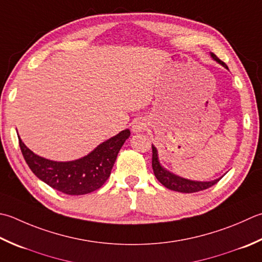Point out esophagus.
<instances>
[{
  "instance_id": "esophagus-1",
  "label": "esophagus",
  "mask_w": 262,
  "mask_h": 262,
  "mask_svg": "<svg viewBox=\"0 0 262 262\" xmlns=\"http://www.w3.org/2000/svg\"><path fill=\"white\" fill-rule=\"evenodd\" d=\"M145 128H146V122L144 121V119H142V118H138V119H135L134 121H133L132 132L134 133V134L144 132Z\"/></svg>"
}]
</instances>
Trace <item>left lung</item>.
Segmentation results:
<instances>
[{"mask_svg":"<svg viewBox=\"0 0 262 262\" xmlns=\"http://www.w3.org/2000/svg\"><path fill=\"white\" fill-rule=\"evenodd\" d=\"M210 56H211L216 62L222 64L224 68L228 69V67L225 64L223 61H220L213 53L210 52ZM152 168H153V171H155L157 179L162 184L163 186L171 189V191H176L181 193H194V192L202 191V189H207L209 187H211L212 185H214V184H217L220 179L223 178L222 176L219 178L213 179V181H192V179H187L182 176H178L176 173L169 171L168 169H166L161 165L160 160H159L158 150L153 144H152Z\"/></svg>","mask_w":262,"mask_h":262,"instance_id":"8db88e82","label":"left lung"}]
</instances>
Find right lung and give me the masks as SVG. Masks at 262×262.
Listing matches in <instances>:
<instances>
[{"label":"right lung","mask_w":262,"mask_h":262,"mask_svg":"<svg viewBox=\"0 0 262 262\" xmlns=\"http://www.w3.org/2000/svg\"><path fill=\"white\" fill-rule=\"evenodd\" d=\"M129 136V129L121 130L89 155L71 161H54L36 155L18 137L25 160L36 177L56 191L68 195H83L96 191L106 182L118 153Z\"/></svg>","instance_id":"add662e5"}]
</instances>
